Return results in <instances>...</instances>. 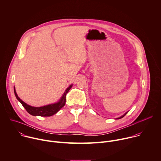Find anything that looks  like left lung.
Returning a JSON list of instances; mask_svg holds the SVG:
<instances>
[{"label":"left lung","instance_id":"left-lung-1","mask_svg":"<svg viewBox=\"0 0 161 161\" xmlns=\"http://www.w3.org/2000/svg\"><path fill=\"white\" fill-rule=\"evenodd\" d=\"M128 113V112H126V113H125L123 116H120V117H119V118H116V119H121V118H123L126 114Z\"/></svg>","mask_w":161,"mask_h":161}]
</instances>
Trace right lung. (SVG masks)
<instances>
[{"label":"right lung","mask_w":161,"mask_h":161,"mask_svg":"<svg viewBox=\"0 0 161 161\" xmlns=\"http://www.w3.org/2000/svg\"><path fill=\"white\" fill-rule=\"evenodd\" d=\"M73 84L69 85L65 92H64L63 95L61 97V98L59 100L58 102L48 104L45 106H42V107H33L31 106L25 102H23L17 95V93L16 92L15 87L14 86V92L15 96L18 100L22 104V105L24 107L25 109L26 110V111L31 115L34 116H42V117H48V116H53V114H56L64 106L66 103V96L68 92L69 91V90L72 88Z\"/></svg>","instance_id":"add662e5"}]
</instances>
